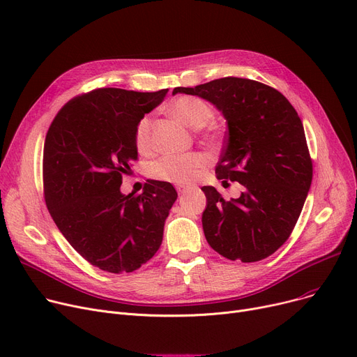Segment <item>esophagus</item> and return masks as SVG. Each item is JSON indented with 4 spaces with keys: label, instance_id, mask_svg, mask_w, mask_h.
<instances>
[{
    "label": "esophagus",
    "instance_id": "34e87169",
    "mask_svg": "<svg viewBox=\"0 0 357 357\" xmlns=\"http://www.w3.org/2000/svg\"><path fill=\"white\" fill-rule=\"evenodd\" d=\"M176 190H178L179 195H183V194H186V192H188V191H190V188H188V186H185V185H179Z\"/></svg>",
    "mask_w": 357,
    "mask_h": 357
}]
</instances>
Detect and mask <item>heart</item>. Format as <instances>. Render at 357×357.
<instances>
[{
  "mask_svg": "<svg viewBox=\"0 0 357 357\" xmlns=\"http://www.w3.org/2000/svg\"><path fill=\"white\" fill-rule=\"evenodd\" d=\"M171 111L186 126L192 128H204L214 120L213 107L198 97H179L172 102ZM135 144L137 152L142 155H150L155 150L153 120L150 116H144L137 123L135 130ZM208 163L210 159L198 152L165 155L150 165L149 174L159 181L188 185L204 172Z\"/></svg>",
  "mask_w": 357,
  "mask_h": 357,
  "instance_id": "obj_1",
  "label": "heart"
}]
</instances>
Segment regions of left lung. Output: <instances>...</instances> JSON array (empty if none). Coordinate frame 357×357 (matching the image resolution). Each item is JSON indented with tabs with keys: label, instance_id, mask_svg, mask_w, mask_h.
Here are the masks:
<instances>
[{
	"label": "left lung",
	"instance_id": "1",
	"mask_svg": "<svg viewBox=\"0 0 357 357\" xmlns=\"http://www.w3.org/2000/svg\"><path fill=\"white\" fill-rule=\"evenodd\" d=\"M183 92L213 102L227 120L215 174L237 181L245 192L226 201L202 186L207 208L202 229L221 256L245 264L275 253L289 238L312 181L303 121L278 89L246 78H220Z\"/></svg>",
	"mask_w": 357,
	"mask_h": 357
}]
</instances>
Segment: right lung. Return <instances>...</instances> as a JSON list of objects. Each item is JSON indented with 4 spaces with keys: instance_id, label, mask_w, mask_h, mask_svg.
Wrapping results in <instances>:
<instances>
[{
    "instance_id": "1",
    "label": "right lung",
    "mask_w": 357,
    "mask_h": 357,
    "mask_svg": "<svg viewBox=\"0 0 357 357\" xmlns=\"http://www.w3.org/2000/svg\"><path fill=\"white\" fill-rule=\"evenodd\" d=\"M167 89L98 88L68 101L53 119L43 149V192L56 226L92 266L137 271L162 245L165 220L178 194L147 179L123 195V175L137 160L135 130Z\"/></svg>"
}]
</instances>
